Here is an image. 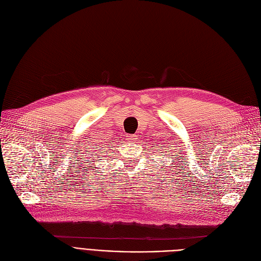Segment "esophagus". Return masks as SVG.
Here are the masks:
<instances>
[{"mask_svg":"<svg viewBox=\"0 0 261 261\" xmlns=\"http://www.w3.org/2000/svg\"><path fill=\"white\" fill-rule=\"evenodd\" d=\"M127 139L132 142H135L137 140V135H127Z\"/></svg>","mask_w":261,"mask_h":261,"instance_id":"1","label":"esophagus"}]
</instances>
